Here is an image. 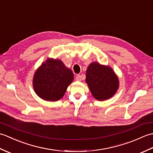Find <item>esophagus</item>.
Returning <instances> with one entry per match:
<instances>
[{
  "mask_svg": "<svg viewBox=\"0 0 153 153\" xmlns=\"http://www.w3.org/2000/svg\"><path fill=\"white\" fill-rule=\"evenodd\" d=\"M83 78H82V76H81V75H77L76 77V79L77 81H81Z\"/></svg>",
  "mask_w": 153,
  "mask_h": 153,
  "instance_id": "obj_1",
  "label": "esophagus"
}]
</instances>
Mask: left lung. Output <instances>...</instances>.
Instances as JSON below:
<instances>
[{
	"label": "left lung",
	"instance_id": "left-lung-1",
	"mask_svg": "<svg viewBox=\"0 0 153 153\" xmlns=\"http://www.w3.org/2000/svg\"><path fill=\"white\" fill-rule=\"evenodd\" d=\"M85 80L93 96L99 100L112 97L119 85L118 77L112 68L97 62L91 63L87 68Z\"/></svg>",
	"mask_w": 153,
	"mask_h": 153
}]
</instances>
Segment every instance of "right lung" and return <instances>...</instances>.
<instances>
[{"label":"right lung","mask_w":153,"mask_h":153,"mask_svg":"<svg viewBox=\"0 0 153 153\" xmlns=\"http://www.w3.org/2000/svg\"><path fill=\"white\" fill-rule=\"evenodd\" d=\"M72 71L59 60L48 58L35 72L33 88L37 95L48 101H56L64 95L72 82Z\"/></svg>","instance_id":"obj_1"}]
</instances>
